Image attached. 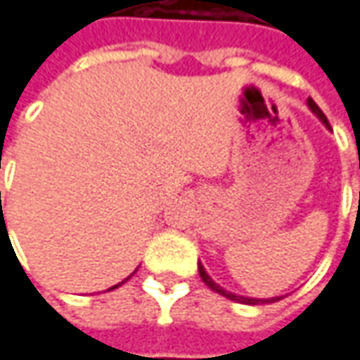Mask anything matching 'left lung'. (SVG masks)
<instances>
[{"label":"left lung","instance_id":"obj_1","mask_svg":"<svg viewBox=\"0 0 360 360\" xmlns=\"http://www.w3.org/2000/svg\"><path fill=\"white\" fill-rule=\"evenodd\" d=\"M308 105H310V109L314 111L316 115L322 119V123L330 127V123H328V119H326V115L322 113V109H320V107L316 105L314 101L308 99ZM198 274H200V278H202V281L207 283V285H208V288H210V290H212V292H217V294H221V296L229 297V300H233V302H241V304H251V306H255V304H267V302H278V300H279V297H269V300H257V297H243V296H237V294H231V292H226V290H223L221 285H217V283H214V281L210 279V276H208L207 271H205V267H202L200 263H198Z\"/></svg>","mask_w":360,"mask_h":360}]
</instances>
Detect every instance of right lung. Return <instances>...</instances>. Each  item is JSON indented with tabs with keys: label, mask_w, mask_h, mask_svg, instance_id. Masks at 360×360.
Here are the masks:
<instances>
[{
	"label": "right lung",
	"mask_w": 360,
	"mask_h": 360,
	"mask_svg": "<svg viewBox=\"0 0 360 360\" xmlns=\"http://www.w3.org/2000/svg\"><path fill=\"white\" fill-rule=\"evenodd\" d=\"M121 283H123V281H121ZM121 283H119V285H121ZM115 288H117V285H113V288H111V290H115Z\"/></svg>",
	"instance_id": "obj_1"
}]
</instances>
